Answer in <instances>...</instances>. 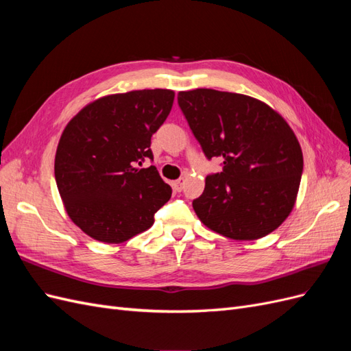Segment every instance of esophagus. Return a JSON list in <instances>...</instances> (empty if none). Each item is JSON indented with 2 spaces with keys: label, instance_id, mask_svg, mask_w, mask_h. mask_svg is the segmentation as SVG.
<instances>
[{
  "label": "esophagus",
  "instance_id": "obj_1",
  "mask_svg": "<svg viewBox=\"0 0 351 351\" xmlns=\"http://www.w3.org/2000/svg\"><path fill=\"white\" fill-rule=\"evenodd\" d=\"M183 187H184V180L183 178H178L173 183V189L176 190V192H182Z\"/></svg>",
  "mask_w": 351,
  "mask_h": 351
}]
</instances>
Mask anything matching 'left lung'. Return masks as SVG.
<instances>
[{
    "instance_id": "obj_1",
    "label": "left lung",
    "mask_w": 351,
    "mask_h": 351,
    "mask_svg": "<svg viewBox=\"0 0 351 351\" xmlns=\"http://www.w3.org/2000/svg\"><path fill=\"white\" fill-rule=\"evenodd\" d=\"M178 107L202 151L221 158L193 200L199 219L234 240H256L290 215L303 173L295 134L267 104L246 95L195 89L178 93Z\"/></svg>"
}]
</instances>
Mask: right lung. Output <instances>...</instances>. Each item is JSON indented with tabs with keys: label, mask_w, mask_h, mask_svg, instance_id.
I'll list each match as a JSON object with an SVG mask.
<instances>
[{
	"label": "right lung",
	"mask_w": 351,
	"mask_h": 351,
	"mask_svg": "<svg viewBox=\"0 0 351 351\" xmlns=\"http://www.w3.org/2000/svg\"><path fill=\"white\" fill-rule=\"evenodd\" d=\"M174 92L143 89L86 105L61 134L56 182L69 217L104 243H123L149 228L173 190L154 161L152 134L171 111Z\"/></svg>",
	"instance_id": "1"
}]
</instances>
